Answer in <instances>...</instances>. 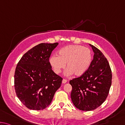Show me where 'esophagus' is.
I'll return each mask as SVG.
<instances>
[{
	"instance_id": "34e87169",
	"label": "esophagus",
	"mask_w": 125,
	"mask_h": 125,
	"mask_svg": "<svg viewBox=\"0 0 125 125\" xmlns=\"http://www.w3.org/2000/svg\"><path fill=\"white\" fill-rule=\"evenodd\" d=\"M67 82V80L65 79H63L62 81V83H66Z\"/></svg>"
}]
</instances>
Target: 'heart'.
Wrapping results in <instances>:
<instances>
[{"mask_svg":"<svg viewBox=\"0 0 125 125\" xmlns=\"http://www.w3.org/2000/svg\"><path fill=\"white\" fill-rule=\"evenodd\" d=\"M92 61L91 50L81 45H69L63 47L58 51V55L50 56L49 62L54 73L59 74L65 66L66 76L74 74L81 76L86 73Z\"/></svg>","mask_w":125,"mask_h":125,"instance_id":"1","label":"heart"}]
</instances>
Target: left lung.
I'll return each instance as SVG.
<instances>
[{
    "instance_id": "1",
    "label": "left lung",
    "mask_w": 125,
    "mask_h": 125,
    "mask_svg": "<svg viewBox=\"0 0 125 125\" xmlns=\"http://www.w3.org/2000/svg\"><path fill=\"white\" fill-rule=\"evenodd\" d=\"M94 56L89 69L84 75L70 81L73 89L71 98L74 105L83 111L97 109L105 100L110 90L112 73L103 54L89 44Z\"/></svg>"
}]
</instances>
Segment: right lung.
<instances>
[{
	"mask_svg": "<svg viewBox=\"0 0 125 125\" xmlns=\"http://www.w3.org/2000/svg\"><path fill=\"white\" fill-rule=\"evenodd\" d=\"M58 44H39L26 52L17 65L15 90L22 103L31 110L45 109L61 86L62 78L54 73L49 62Z\"/></svg>",
	"mask_w": 125,
	"mask_h": 125,
	"instance_id": "obj_1",
	"label": "right lung"
}]
</instances>
